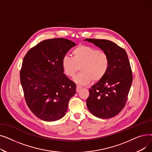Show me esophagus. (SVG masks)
Segmentation results:
<instances>
[{
	"label": "esophagus",
	"instance_id": "esophagus-1",
	"mask_svg": "<svg viewBox=\"0 0 152 152\" xmlns=\"http://www.w3.org/2000/svg\"><path fill=\"white\" fill-rule=\"evenodd\" d=\"M81 88H82V87H81V86H76V92H79V91H80V90L81 89Z\"/></svg>",
	"mask_w": 152,
	"mask_h": 152
}]
</instances>
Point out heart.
Returning <instances> with one entry per match:
<instances>
[{"instance_id":"b5f03b06","label":"heart","mask_w":152,"mask_h":152,"mask_svg":"<svg viewBox=\"0 0 152 152\" xmlns=\"http://www.w3.org/2000/svg\"><path fill=\"white\" fill-rule=\"evenodd\" d=\"M73 58L65 56L62 59V68L64 73L73 77L79 71L81 73L75 81L81 85L89 84L91 81L97 83L105 76L110 67L108 54L94 47L79 45L72 52Z\"/></svg>"}]
</instances>
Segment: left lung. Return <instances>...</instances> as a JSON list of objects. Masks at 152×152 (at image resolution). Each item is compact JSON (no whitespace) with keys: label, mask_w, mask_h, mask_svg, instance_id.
<instances>
[{"label":"left lung","mask_w":152,"mask_h":152,"mask_svg":"<svg viewBox=\"0 0 152 152\" xmlns=\"http://www.w3.org/2000/svg\"><path fill=\"white\" fill-rule=\"evenodd\" d=\"M86 40L106 52L110 57L108 73L89 90L87 108L98 118H112L125 107L132 84V73L128 57L124 49L111 41Z\"/></svg>","instance_id":"left-lung-1"}]
</instances>
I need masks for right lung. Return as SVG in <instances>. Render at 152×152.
Segmentation results:
<instances>
[{
    "instance_id": "obj_1",
    "label": "right lung",
    "mask_w": 152,
    "mask_h": 152,
    "mask_svg": "<svg viewBox=\"0 0 152 152\" xmlns=\"http://www.w3.org/2000/svg\"><path fill=\"white\" fill-rule=\"evenodd\" d=\"M76 44L70 40H44L23 58L20 82L26 104L37 117L54 121L65 116L76 84L63 73L62 59Z\"/></svg>"
}]
</instances>
